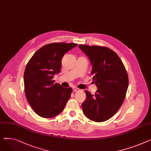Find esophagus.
I'll return each mask as SVG.
<instances>
[{
  "label": "esophagus",
  "instance_id": "34e87169",
  "mask_svg": "<svg viewBox=\"0 0 151 151\" xmlns=\"http://www.w3.org/2000/svg\"><path fill=\"white\" fill-rule=\"evenodd\" d=\"M73 91L76 92H79L80 91V89H79L78 88H76V87H73Z\"/></svg>",
  "mask_w": 151,
  "mask_h": 151
}]
</instances>
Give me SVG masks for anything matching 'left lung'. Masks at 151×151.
Listing matches in <instances>:
<instances>
[{
	"label": "left lung",
	"mask_w": 151,
	"mask_h": 151,
	"mask_svg": "<svg viewBox=\"0 0 151 151\" xmlns=\"http://www.w3.org/2000/svg\"><path fill=\"white\" fill-rule=\"evenodd\" d=\"M78 47L90 60L98 88L94 95L85 90L83 113L93 122H105L117 112L124 101L129 84L126 68L117 54L107 47Z\"/></svg>",
	"instance_id": "obj_1"
}]
</instances>
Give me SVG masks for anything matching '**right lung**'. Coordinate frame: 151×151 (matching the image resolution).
I'll return each instance as SVG.
<instances>
[{
  "mask_svg": "<svg viewBox=\"0 0 151 151\" xmlns=\"http://www.w3.org/2000/svg\"><path fill=\"white\" fill-rule=\"evenodd\" d=\"M77 44L52 43L39 48L28 61L24 72L25 93L35 112L52 118L63 112L72 88H64L53 80L61 70L62 58Z\"/></svg>",
  "mask_w": 151,
  "mask_h": 151,
  "instance_id": "right-lung-1",
  "label": "right lung"
}]
</instances>
